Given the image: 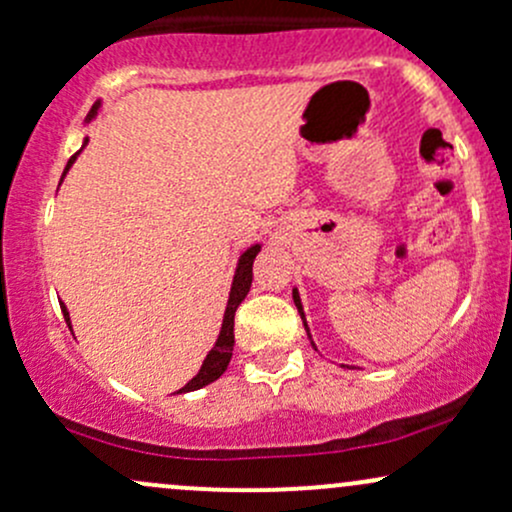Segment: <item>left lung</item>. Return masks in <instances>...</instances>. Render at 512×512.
Returning <instances> with one entry per match:
<instances>
[{"label":"left lung","instance_id":"8db88e82","mask_svg":"<svg viewBox=\"0 0 512 512\" xmlns=\"http://www.w3.org/2000/svg\"><path fill=\"white\" fill-rule=\"evenodd\" d=\"M293 303H296L298 313H301V317H303V305H301V298H298V291H293ZM303 325H305V317H303ZM305 330H308V325H305ZM308 334H310V332H308Z\"/></svg>","mask_w":512,"mask_h":512}]
</instances>
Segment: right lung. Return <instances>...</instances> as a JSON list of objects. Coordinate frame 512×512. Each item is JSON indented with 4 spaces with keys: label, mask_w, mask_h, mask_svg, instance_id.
<instances>
[{
    "label": "right lung",
    "mask_w": 512,
    "mask_h": 512,
    "mask_svg": "<svg viewBox=\"0 0 512 512\" xmlns=\"http://www.w3.org/2000/svg\"><path fill=\"white\" fill-rule=\"evenodd\" d=\"M93 110H96V108H93ZM74 158L76 156L69 158L67 168L72 166ZM64 173H67V170H64ZM257 252H260V245H252V248L245 252L243 257H240L236 276H233L231 296H228L226 315H223L221 334H219V339H216V346L209 351V356L204 358V363H202V368H199V373L190 380V383L182 387L180 392H192V390H199V387L214 383V380L221 378L223 370L228 368V363H231L233 344H236V337H233V320H236V310H238L240 301H243V298L248 296V291H250V284H252V262H255ZM62 313H64V320H67V325H69V313H67V308H64V305H62Z\"/></svg>",
    "instance_id": "obj_1"
}]
</instances>
